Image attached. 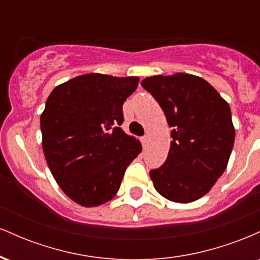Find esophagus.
<instances>
[{
    "label": "esophagus",
    "mask_w": 260,
    "mask_h": 260,
    "mask_svg": "<svg viewBox=\"0 0 260 260\" xmlns=\"http://www.w3.org/2000/svg\"><path fill=\"white\" fill-rule=\"evenodd\" d=\"M147 142H148V136L145 134V136L142 137V143H143V145H144V147H145V144H147Z\"/></svg>",
    "instance_id": "esophagus-1"
}]
</instances>
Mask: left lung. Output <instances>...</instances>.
<instances>
[{
  "label": "left lung",
  "mask_w": 260,
  "mask_h": 260,
  "mask_svg": "<svg viewBox=\"0 0 260 260\" xmlns=\"http://www.w3.org/2000/svg\"><path fill=\"white\" fill-rule=\"evenodd\" d=\"M142 85L172 127L168 159L150 171L155 189L171 202H194L207 194L228 166L235 142L229 104L193 74L153 76Z\"/></svg>",
  "instance_id": "1"
}]
</instances>
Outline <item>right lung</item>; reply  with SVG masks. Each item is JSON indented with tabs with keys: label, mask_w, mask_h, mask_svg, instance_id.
Instances as JSON below:
<instances>
[{
	"label": "right lung",
	"mask_w": 260,
	"mask_h": 260,
	"mask_svg": "<svg viewBox=\"0 0 260 260\" xmlns=\"http://www.w3.org/2000/svg\"><path fill=\"white\" fill-rule=\"evenodd\" d=\"M138 77L89 73L57 85L40 117L43 150L61 189L82 207L111 201L142 144L121 129Z\"/></svg>",
	"instance_id": "obj_1"
}]
</instances>
